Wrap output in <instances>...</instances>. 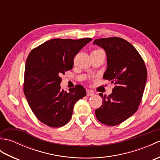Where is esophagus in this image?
Here are the masks:
<instances>
[{"instance_id": "esophagus-1", "label": "esophagus", "mask_w": 160, "mask_h": 160, "mask_svg": "<svg viewBox=\"0 0 160 160\" xmlns=\"http://www.w3.org/2000/svg\"><path fill=\"white\" fill-rule=\"evenodd\" d=\"M87 95L88 96H93V95H94V93L92 91H91V90H87Z\"/></svg>"}]
</instances>
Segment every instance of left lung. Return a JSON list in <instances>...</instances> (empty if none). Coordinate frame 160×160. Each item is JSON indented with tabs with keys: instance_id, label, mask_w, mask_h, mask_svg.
<instances>
[{
	"instance_id": "obj_1",
	"label": "left lung",
	"mask_w": 160,
	"mask_h": 160,
	"mask_svg": "<svg viewBox=\"0 0 160 160\" xmlns=\"http://www.w3.org/2000/svg\"><path fill=\"white\" fill-rule=\"evenodd\" d=\"M93 45L106 52L107 68L103 78L115 84L108 96L99 94L103 99L102 104L95 113L101 123L115 126L138 109L147 82V70L136 49L123 38L96 39Z\"/></svg>"
}]
</instances>
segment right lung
Here are the masks:
<instances>
[{
    "label": "right lung",
    "mask_w": 160,
    "mask_h": 160,
    "mask_svg": "<svg viewBox=\"0 0 160 160\" xmlns=\"http://www.w3.org/2000/svg\"><path fill=\"white\" fill-rule=\"evenodd\" d=\"M91 38H55L33 49L27 58L24 93L33 113L50 127H62L69 122L76 102L86 96L77 84L69 93L61 90L60 76L73 67V59Z\"/></svg>",
    "instance_id": "obj_1"
}]
</instances>
